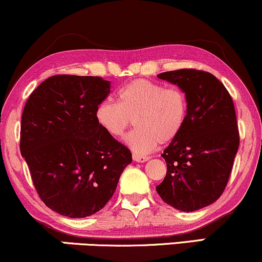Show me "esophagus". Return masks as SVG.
I'll list each match as a JSON object with an SVG mask.
<instances>
[{"label":"esophagus","mask_w":262,"mask_h":262,"mask_svg":"<svg viewBox=\"0 0 262 262\" xmlns=\"http://www.w3.org/2000/svg\"><path fill=\"white\" fill-rule=\"evenodd\" d=\"M132 158H134L135 162H138V163H143V162H147L149 159V157H143V156H140V155H134L132 156Z\"/></svg>","instance_id":"esophagus-1"}]
</instances>
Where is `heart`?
Instances as JSON below:
<instances>
[{
    "mask_svg": "<svg viewBox=\"0 0 262 262\" xmlns=\"http://www.w3.org/2000/svg\"><path fill=\"white\" fill-rule=\"evenodd\" d=\"M187 97L178 87H165L148 79H135L118 93V103L104 100L95 110L98 124L109 136L121 138L135 122L136 130L128 135V146L136 153L153 152L159 142L175 140L186 122Z\"/></svg>",
    "mask_w": 262,
    "mask_h": 262,
    "instance_id": "1",
    "label": "heart"
}]
</instances>
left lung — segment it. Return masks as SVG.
I'll list each match as a JSON object with an SVG mask.
<instances>
[{"mask_svg":"<svg viewBox=\"0 0 262 262\" xmlns=\"http://www.w3.org/2000/svg\"><path fill=\"white\" fill-rule=\"evenodd\" d=\"M187 97L186 122L162 157L167 175L156 187L165 204L193 212L221 198L239 147V130L232 97L212 73L183 69L159 73Z\"/></svg>","mask_w":262,"mask_h":262,"instance_id":"obj_1","label":"left lung"}]
</instances>
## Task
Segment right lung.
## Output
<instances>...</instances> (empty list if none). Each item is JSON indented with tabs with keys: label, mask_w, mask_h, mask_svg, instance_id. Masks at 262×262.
Wrapping results in <instances>:
<instances>
[{
	"label": "right lung",
	"mask_w": 262,
	"mask_h": 262,
	"mask_svg": "<svg viewBox=\"0 0 262 262\" xmlns=\"http://www.w3.org/2000/svg\"><path fill=\"white\" fill-rule=\"evenodd\" d=\"M110 93L101 77H49L28 98L20 122L21 156L34 187L52 211L83 218L100 211L132 162L130 149L98 124Z\"/></svg>",
	"instance_id": "add662e5"
}]
</instances>
